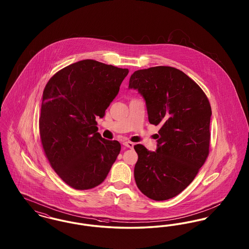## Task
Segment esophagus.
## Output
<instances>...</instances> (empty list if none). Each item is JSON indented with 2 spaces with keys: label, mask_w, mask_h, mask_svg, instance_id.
I'll use <instances>...</instances> for the list:
<instances>
[{
  "label": "esophagus",
  "mask_w": 249,
  "mask_h": 249,
  "mask_svg": "<svg viewBox=\"0 0 249 249\" xmlns=\"http://www.w3.org/2000/svg\"><path fill=\"white\" fill-rule=\"evenodd\" d=\"M123 144H124L125 146L129 147V148H132L133 145H134V143L132 142H130V141H126V142H123Z\"/></svg>",
  "instance_id": "1"
}]
</instances>
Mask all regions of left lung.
I'll list each match as a JSON object with an SVG mask.
<instances>
[{"label":"left lung","mask_w":249,"mask_h":249,"mask_svg":"<svg viewBox=\"0 0 249 249\" xmlns=\"http://www.w3.org/2000/svg\"><path fill=\"white\" fill-rule=\"evenodd\" d=\"M129 88L144 98L149 123L160 125L156 152L134 145L136 185L154 201L174 198L193 181L209 155V100L198 84L170 66L134 71Z\"/></svg>","instance_id":"left-lung-1"}]
</instances>
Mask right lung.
<instances>
[{
  "instance_id": "obj_1",
  "label": "right lung",
  "mask_w": 249,
  "mask_h": 249,
  "mask_svg": "<svg viewBox=\"0 0 249 249\" xmlns=\"http://www.w3.org/2000/svg\"><path fill=\"white\" fill-rule=\"evenodd\" d=\"M128 72L84 59L57 71L45 87L41 142L52 169L74 190L100 185L119 156L120 143L97 132L96 119L104 118Z\"/></svg>"
}]
</instances>
